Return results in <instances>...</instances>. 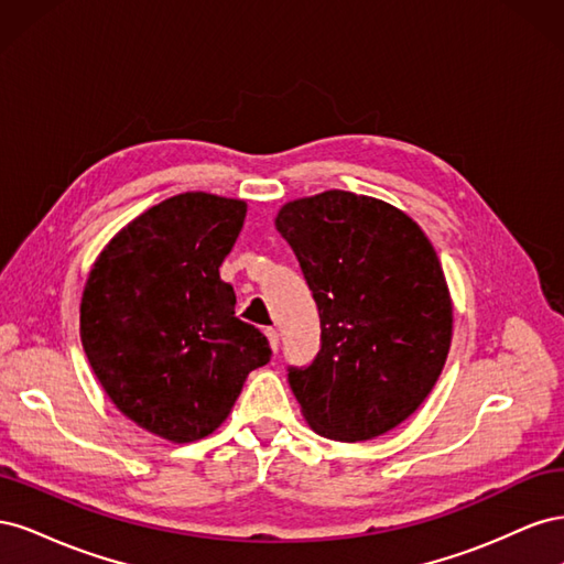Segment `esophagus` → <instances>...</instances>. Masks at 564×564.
I'll return each instance as SVG.
<instances>
[{"instance_id": "34e87169", "label": "esophagus", "mask_w": 564, "mask_h": 564, "mask_svg": "<svg viewBox=\"0 0 564 564\" xmlns=\"http://www.w3.org/2000/svg\"><path fill=\"white\" fill-rule=\"evenodd\" d=\"M265 336H268V344H270V348H272V350H278V348H280V334H278V329L268 327V329H265Z\"/></svg>"}]
</instances>
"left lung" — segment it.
<instances>
[{"instance_id":"obj_1","label":"left lung","mask_w":564,"mask_h":564,"mask_svg":"<svg viewBox=\"0 0 564 564\" xmlns=\"http://www.w3.org/2000/svg\"><path fill=\"white\" fill-rule=\"evenodd\" d=\"M278 230L319 311V350L286 377L313 431L362 442L429 398L452 344V299L429 237L390 204L327 191L284 204Z\"/></svg>"}]
</instances>
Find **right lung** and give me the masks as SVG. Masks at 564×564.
<instances>
[{
    "instance_id": "add662e5",
    "label": "right lung",
    "mask_w": 564,
    "mask_h": 564,
    "mask_svg": "<svg viewBox=\"0 0 564 564\" xmlns=\"http://www.w3.org/2000/svg\"><path fill=\"white\" fill-rule=\"evenodd\" d=\"M247 204L183 193L148 209L98 256L84 286V352L115 406L141 429L193 442L226 421L268 338L235 315L218 268Z\"/></svg>"
}]
</instances>
